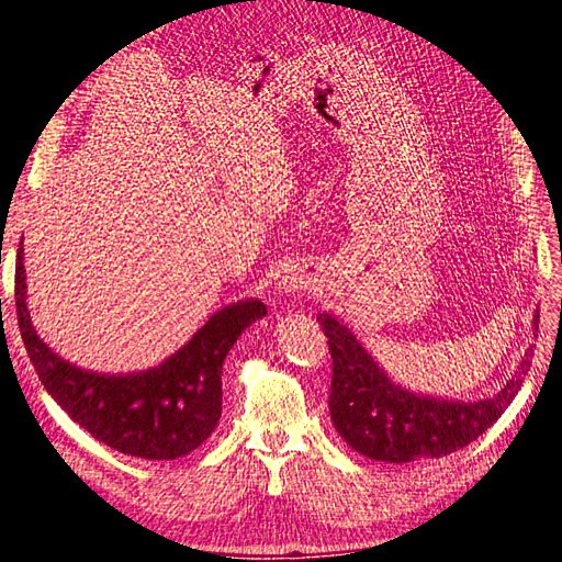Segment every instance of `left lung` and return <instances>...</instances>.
Listing matches in <instances>:
<instances>
[{
  "label": "left lung",
  "instance_id": "1",
  "mask_svg": "<svg viewBox=\"0 0 562 562\" xmlns=\"http://www.w3.org/2000/svg\"><path fill=\"white\" fill-rule=\"evenodd\" d=\"M316 321L328 337L333 356L328 398L333 427L349 448L386 464L438 459L473 443L516 398L535 353L532 347L525 351L512 380L495 396L473 403L448 401L413 394L391 382L356 335L333 314H318ZM532 326L539 330V312H535Z\"/></svg>",
  "mask_w": 562,
  "mask_h": 562
}]
</instances>
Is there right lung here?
Listing matches in <instances>:
<instances>
[{
    "mask_svg": "<svg viewBox=\"0 0 562 562\" xmlns=\"http://www.w3.org/2000/svg\"><path fill=\"white\" fill-rule=\"evenodd\" d=\"M15 312L44 389L81 429L131 457L178 459L196 450L223 415V363L241 333L267 316L260 300L215 312L159 366L126 375L72 366L37 335L27 312L25 265L15 262Z\"/></svg>",
    "mask_w": 562,
    "mask_h": 562,
    "instance_id": "1",
    "label": "right lung"
}]
</instances>
